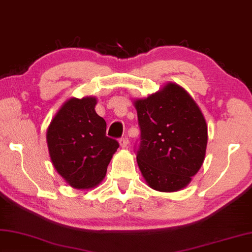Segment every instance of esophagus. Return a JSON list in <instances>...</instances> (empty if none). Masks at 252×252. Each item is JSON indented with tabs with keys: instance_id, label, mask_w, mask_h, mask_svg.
<instances>
[{
	"instance_id": "obj_1",
	"label": "esophagus",
	"mask_w": 252,
	"mask_h": 252,
	"mask_svg": "<svg viewBox=\"0 0 252 252\" xmlns=\"http://www.w3.org/2000/svg\"><path fill=\"white\" fill-rule=\"evenodd\" d=\"M119 145H121L122 148H126L127 145H128V138L122 137L121 139H119Z\"/></svg>"
}]
</instances>
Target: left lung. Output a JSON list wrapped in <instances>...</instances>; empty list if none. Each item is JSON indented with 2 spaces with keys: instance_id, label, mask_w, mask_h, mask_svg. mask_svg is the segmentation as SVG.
Masks as SVG:
<instances>
[{
  "instance_id": "obj_1",
  "label": "left lung",
  "mask_w": 252,
  "mask_h": 252,
  "mask_svg": "<svg viewBox=\"0 0 252 252\" xmlns=\"http://www.w3.org/2000/svg\"><path fill=\"white\" fill-rule=\"evenodd\" d=\"M134 105L140 127L137 164L147 185L164 192L185 188L206 155L208 131L200 108L175 83Z\"/></svg>"
}]
</instances>
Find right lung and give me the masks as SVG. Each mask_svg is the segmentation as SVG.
Segmentation results:
<instances>
[{"label":"right lung","mask_w":252,"mask_h":252,"mask_svg":"<svg viewBox=\"0 0 252 252\" xmlns=\"http://www.w3.org/2000/svg\"><path fill=\"white\" fill-rule=\"evenodd\" d=\"M95 97L70 98L56 113L47 128L51 160L69 186L88 189L104 179L119 147L106 136V122L95 112Z\"/></svg>","instance_id":"right-lung-1"}]
</instances>
